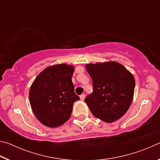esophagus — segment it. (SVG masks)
Wrapping results in <instances>:
<instances>
[{
  "instance_id": "1",
  "label": "esophagus",
  "mask_w": 160,
  "mask_h": 160,
  "mask_svg": "<svg viewBox=\"0 0 160 160\" xmlns=\"http://www.w3.org/2000/svg\"><path fill=\"white\" fill-rule=\"evenodd\" d=\"M80 99H81V100L85 99V94H81V95L80 96Z\"/></svg>"
}]
</instances>
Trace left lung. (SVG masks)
I'll return each mask as SVG.
<instances>
[{
  "instance_id": "1",
  "label": "left lung",
  "mask_w": 160,
  "mask_h": 160,
  "mask_svg": "<svg viewBox=\"0 0 160 160\" xmlns=\"http://www.w3.org/2000/svg\"><path fill=\"white\" fill-rule=\"evenodd\" d=\"M93 92L85 102L95 117L112 123L125 114L134 95L135 79L123 65L116 61L88 63Z\"/></svg>"
}]
</instances>
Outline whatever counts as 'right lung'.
Instances as JSON below:
<instances>
[{
	"label": "right lung",
	"mask_w": 160,
	"mask_h": 160,
	"mask_svg": "<svg viewBox=\"0 0 160 160\" xmlns=\"http://www.w3.org/2000/svg\"><path fill=\"white\" fill-rule=\"evenodd\" d=\"M75 68L56 64L43 70L29 89V102L37 118L49 128L61 126L71 115L72 105L80 99L74 91Z\"/></svg>",
	"instance_id": "right-lung-1"
}]
</instances>
